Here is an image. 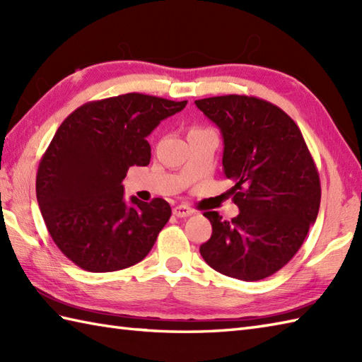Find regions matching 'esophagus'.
<instances>
[{
	"mask_svg": "<svg viewBox=\"0 0 362 362\" xmlns=\"http://www.w3.org/2000/svg\"><path fill=\"white\" fill-rule=\"evenodd\" d=\"M194 213V210L191 209V206H188V205H177L175 209L173 210V214L174 216H177V218H187V216H189V214H193Z\"/></svg>",
	"mask_w": 362,
	"mask_h": 362,
	"instance_id": "obj_1",
	"label": "esophagus"
}]
</instances>
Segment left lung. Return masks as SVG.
Here are the masks:
<instances>
[{"instance_id": "obj_1", "label": "left lung", "mask_w": 362, "mask_h": 362, "mask_svg": "<svg viewBox=\"0 0 362 362\" xmlns=\"http://www.w3.org/2000/svg\"><path fill=\"white\" fill-rule=\"evenodd\" d=\"M221 129L222 166L233 182L240 214L213 227L201 255L214 271L244 281L263 280L302 247L320 206L317 168L303 135L280 107L255 96L226 95L194 103Z\"/></svg>"}]
</instances>
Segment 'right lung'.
<instances>
[{"mask_svg":"<svg viewBox=\"0 0 362 362\" xmlns=\"http://www.w3.org/2000/svg\"><path fill=\"white\" fill-rule=\"evenodd\" d=\"M187 101L127 93L81 105L57 129L38 165L35 193L46 228L64 255L88 272H113L148 255L171 206L124 199L130 166H148L146 140Z\"/></svg>","mask_w":362,"mask_h":362,"instance_id":"1","label":"right lung"}]
</instances>
